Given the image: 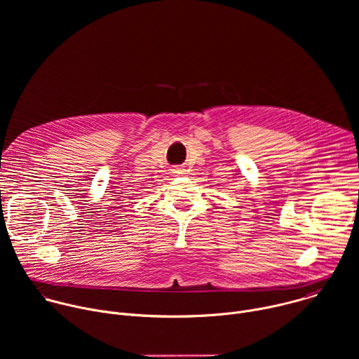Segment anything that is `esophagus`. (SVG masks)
<instances>
[{
	"label": "esophagus",
	"mask_w": 359,
	"mask_h": 359,
	"mask_svg": "<svg viewBox=\"0 0 359 359\" xmlns=\"http://www.w3.org/2000/svg\"><path fill=\"white\" fill-rule=\"evenodd\" d=\"M172 170H173L175 175H183V173H184V169H183V168H175V169H172Z\"/></svg>",
	"instance_id": "1"
}]
</instances>
